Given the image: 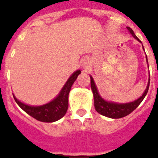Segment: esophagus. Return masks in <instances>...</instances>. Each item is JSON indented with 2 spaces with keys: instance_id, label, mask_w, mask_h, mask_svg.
Returning a JSON list of instances; mask_svg holds the SVG:
<instances>
[{
  "instance_id": "1",
  "label": "esophagus",
  "mask_w": 158,
  "mask_h": 158,
  "mask_svg": "<svg viewBox=\"0 0 158 158\" xmlns=\"http://www.w3.org/2000/svg\"><path fill=\"white\" fill-rule=\"evenodd\" d=\"M81 63H82V66H83L85 69H87L89 66H90V61H89L88 59H84Z\"/></svg>"
}]
</instances>
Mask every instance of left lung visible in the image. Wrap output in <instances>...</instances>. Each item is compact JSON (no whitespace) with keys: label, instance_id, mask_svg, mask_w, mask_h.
Here are the masks:
<instances>
[{"label":"left lung","instance_id":"8db88e82","mask_svg":"<svg viewBox=\"0 0 158 158\" xmlns=\"http://www.w3.org/2000/svg\"><path fill=\"white\" fill-rule=\"evenodd\" d=\"M127 28L129 32L131 33L134 38L137 39V41H140L139 39L137 38V35H135V33L133 32L132 29L128 27ZM147 61H148V57H147ZM90 77H91V87H92V93H93V97H94V106L96 111L98 113H100L101 115H102V116L110 117V118H114V119L126 117V116L129 115L137 108V106L140 105V103L143 101L144 97H146V95L148 93V89H149V84H150V79H149L148 86L146 88L145 92L142 95V97H140L138 99H137L136 101H133L131 102L123 103L122 104V103L106 102V101L103 99L102 97H101V96L98 93L97 86L95 84L93 78H92V76H90Z\"/></svg>","mask_w":158,"mask_h":158}]
</instances>
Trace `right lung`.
<instances>
[{
  "instance_id": "right-lung-1",
  "label": "right lung",
  "mask_w": 158,
  "mask_h": 158,
  "mask_svg": "<svg viewBox=\"0 0 158 158\" xmlns=\"http://www.w3.org/2000/svg\"><path fill=\"white\" fill-rule=\"evenodd\" d=\"M79 74H81L80 70L76 71L70 77L69 79L66 81V84L64 85L57 97L49 103H47L42 106H28L17 100L14 95L13 97L16 102L18 104V106L31 117L43 123H53L61 119L66 113V111L68 109V95L72 84L77 80Z\"/></svg>"
}]
</instances>
